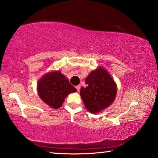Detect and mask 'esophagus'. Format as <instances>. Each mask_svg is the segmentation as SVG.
I'll use <instances>...</instances> for the list:
<instances>
[{
	"label": "esophagus",
	"instance_id": "1",
	"mask_svg": "<svg viewBox=\"0 0 158 158\" xmlns=\"http://www.w3.org/2000/svg\"><path fill=\"white\" fill-rule=\"evenodd\" d=\"M76 89H77V91H79L80 89V85H77V86H76Z\"/></svg>",
	"mask_w": 158,
	"mask_h": 158
}]
</instances>
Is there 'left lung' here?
Masks as SVG:
<instances>
[{
	"mask_svg": "<svg viewBox=\"0 0 158 158\" xmlns=\"http://www.w3.org/2000/svg\"><path fill=\"white\" fill-rule=\"evenodd\" d=\"M86 87L80 89V96L89 112L102 111L114 102L116 85L107 71L100 68L93 71L85 80Z\"/></svg>",
	"mask_w": 158,
	"mask_h": 158,
	"instance_id": "8db88e82",
	"label": "left lung"
}]
</instances>
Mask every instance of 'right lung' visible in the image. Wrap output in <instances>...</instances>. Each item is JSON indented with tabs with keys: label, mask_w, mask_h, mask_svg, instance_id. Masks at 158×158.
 Listing matches in <instances>:
<instances>
[{
	"label": "right lung",
	"mask_w": 158,
	"mask_h": 158,
	"mask_svg": "<svg viewBox=\"0 0 158 158\" xmlns=\"http://www.w3.org/2000/svg\"><path fill=\"white\" fill-rule=\"evenodd\" d=\"M37 89L41 99L53 109L60 108L67 95L77 91L58 71L45 74L38 81Z\"/></svg>",
	"instance_id": "right-lung-1"
}]
</instances>
